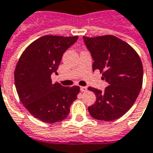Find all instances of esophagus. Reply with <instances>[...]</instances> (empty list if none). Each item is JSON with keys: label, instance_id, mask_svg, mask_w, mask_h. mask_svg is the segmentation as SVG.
Instances as JSON below:
<instances>
[{"label": "esophagus", "instance_id": "esophagus-1", "mask_svg": "<svg viewBox=\"0 0 153 153\" xmlns=\"http://www.w3.org/2000/svg\"><path fill=\"white\" fill-rule=\"evenodd\" d=\"M80 90L82 92H86L88 90V88L85 87V86H81L80 87Z\"/></svg>", "mask_w": 153, "mask_h": 153}]
</instances>
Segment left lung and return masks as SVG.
<instances>
[{"mask_svg":"<svg viewBox=\"0 0 153 153\" xmlns=\"http://www.w3.org/2000/svg\"><path fill=\"white\" fill-rule=\"evenodd\" d=\"M83 38L94 59L93 70L99 69L108 84L103 92L88 88L96 95L88 113L95 119L114 121L131 108L139 94L143 78L141 59L132 47L116 36Z\"/></svg>","mask_w":153,"mask_h":153,"instance_id":"left-lung-1","label":"left lung"}]
</instances>
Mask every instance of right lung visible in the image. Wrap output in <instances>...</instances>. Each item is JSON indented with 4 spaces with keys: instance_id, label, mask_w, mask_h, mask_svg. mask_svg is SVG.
I'll use <instances>...</instances> for the list:
<instances>
[{
    "instance_id": "1",
    "label": "right lung",
    "mask_w": 153,
    "mask_h": 153,
    "mask_svg": "<svg viewBox=\"0 0 153 153\" xmlns=\"http://www.w3.org/2000/svg\"><path fill=\"white\" fill-rule=\"evenodd\" d=\"M79 36H45L35 40L21 54L15 69V84L22 104L34 117L54 123L68 117L79 86L53 84L63 54Z\"/></svg>"
}]
</instances>
